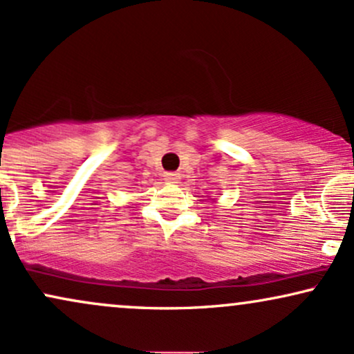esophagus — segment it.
<instances>
[{
  "label": "esophagus",
  "mask_w": 354,
  "mask_h": 354,
  "mask_svg": "<svg viewBox=\"0 0 354 354\" xmlns=\"http://www.w3.org/2000/svg\"><path fill=\"white\" fill-rule=\"evenodd\" d=\"M164 177H165V180L172 182V184H174V182L178 180V177H180V176H178V174H176V172H165Z\"/></svg>",
  "instance_id": "1"
}]
</instances>
